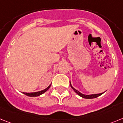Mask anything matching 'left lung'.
<instances>
[{"instance_id":"left-lung-1","label":"left lung","mask_w":123,"mask_h":123,"mask_svg":"<svg viewBox=\"0 0 123 123\" xmlns=\"http://www.w3.org/2000/svg\"><path fill=\"white\" fill-rule=\"evenodd\" d=\"M70 87H71V88L73 89L74 91L76 93L77 95H79L80 96V97H82V98H87V99H92V98H97V97H99V96L101 95L103 93H97V94H92V95H85V94H83L82 93L80 92L79 91H78L77 90H76L75 88H74L72 86V85H71V83H70Z\"/></svg>"}]
</instances>
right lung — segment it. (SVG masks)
Returning <instances> with one entry per match:
<instances>
[{
  "instance_id": "add662e5",
  "label": "right lung",
  "mask_w": 123,
  "mask_h": 123,
  "mask_svg": "<svg viewBox=\"0 0 123 123\" xmlns=\"http://www.w3.org/2000/svg\"><path fill=\"white\" fill-rule=\"evenodd\" d=\"M51 85H49L48 87H47L45 89L41 91H39V92H30V93H27V92H22L23 94L25 95H26L28 96V97H38V96L41 95L42 94H43L44 93H45L50 88Z\"/></svg>"
}]
</instances>
